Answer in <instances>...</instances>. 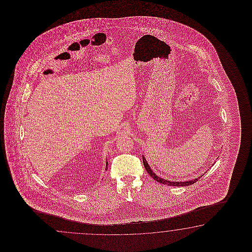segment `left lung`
<instances>
[{
	"instance_id": "1",
	"label": "left lung",
	"mask_w": 252,
	"mask_h": 252,
	"mask_svg": "<svg viewBox=\"0 0 252 252\" xmlns=\"http://www.w3.org/2000/svg\"><path fill=\"white\" fill-rule=\"evenodd\" d=\"M142 159H143V165H144L145 169H146L147 172L149 173V175H150V177H152V178H153L154 180H156V181H158V182L160 183V184H163V185H166V186H170V187H188V186H190V185H193V183L197 182L199 178H201V177L204 176V174H203L201 177L193 178V179H191V180L179 181V182H175V181L166 180V179L161 178L160 177L157 176V174H155V173L153 172V170L151 169V167L149 166L148 161L146 160V158H145L144 156L143 155H142Z\"/></svg>"
}]
</instances>
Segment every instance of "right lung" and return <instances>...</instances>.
Instances as JSON below:
<instances>
[{
    "label": "right lung",
    "mask_w": 252,
    "mask_h": 252,
    "mask_svg": "<svg viewBox=\"0 0 252 252\" xmlns=\"http://www.w3.org/2000/svg\"><path fill=\"white\" fill-rule=\"evenodd\" d=\"M105 170H106V171L108 170V161H106V166H105Z\"/></svg>",
    "instance_id": "obj_1"
}]
</instances>
